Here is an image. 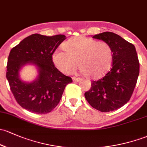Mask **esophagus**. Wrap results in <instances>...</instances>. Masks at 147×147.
<instances>
[{
    "label": "esophagus",
    "instance_id": "esophagus-1",
    "mask_svg": "<svg viewBox=\"0 0 147 147\" xmlns=\"http://www.w3.org/2000/svg\"><path fill=\"white\" fill-rule=\"evenodd\" d=\"M72 80H73V82H79L80 80V78H75V77H72Z\"/></svg>",
    "mask_w": 147,
    "mask_h": 147
}]
</instances>
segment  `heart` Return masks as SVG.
Segmentation results:
<instances>
[{
  "label": "heart",
  "mask_w": 147,
  "mask_h": 147,
  "mask_svg": "<svg viewBox=\"0 0 147 147\" xmlns=\"http://www.w3.org/2000/svg\"><path fill=\"white\" fill-rule=\"evenodd\" d=\"M64 51L57 50L52 55V61L61 72L69 74L79 68L88 78H101L110 69L113 61L111 46L85 36L70 38L63 44Z\"/></svg>",
  "instance_id": "obj_1"
}]
</instances>
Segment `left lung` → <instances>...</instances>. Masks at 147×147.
I'll return each mask as SVG.
<instances>
[{
  "mask_svg": "<svg viewBox=\"0 0 147 147\" xmlns=\"http://www.w3.org/2000/svg\"><path fill=\"white\" fill-rule=\"evenodd\" d=\"M93 38L111 46L112 67L105 76L92 82L84 96L94 109L110 112L121 108L130 99L140 74V62L135 46L116 34L105 32Z\"/></svg>",
  "mask_w": 147,
  "mask_h": 147,
  "instance_id": "obj_1",
  "label": "left lung"
}]
</instances>
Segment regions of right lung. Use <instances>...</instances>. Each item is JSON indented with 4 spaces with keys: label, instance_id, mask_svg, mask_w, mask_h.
Masks as SVG:
<instances>
[{
    "label": "right lung",
    "instance_id": "right-lung-1",
    "mask_svg": "<svg viewBox=\"0 0 147 147\" xmlns=\"http://www.w3.org/2000/svg\"><path fill=\"white\" fill-rule=\"evenodd\" d=\"M65 38L63 34L47 36L34 34L11 49L6 78L15 100L23 109L46 114L59 103L65 88L72 80L55 67L52 55ZM27 63L36 64L39 69L38 78L31 83H23L19 78V69Z\"/></svg>",
    "mask_w": 147,
    "mask_h": 147
}]
</instances>
